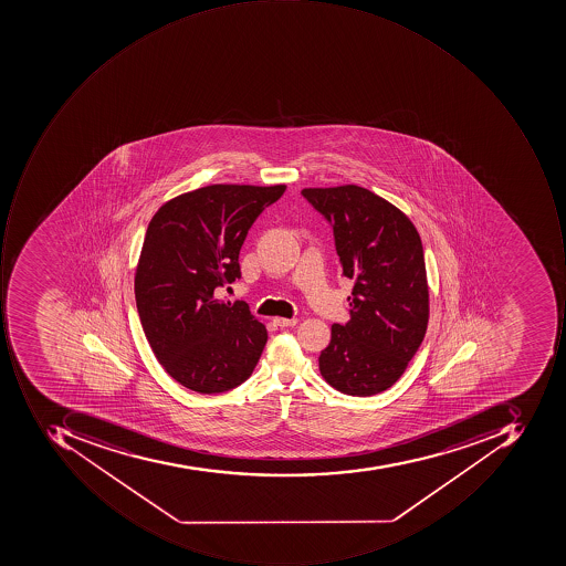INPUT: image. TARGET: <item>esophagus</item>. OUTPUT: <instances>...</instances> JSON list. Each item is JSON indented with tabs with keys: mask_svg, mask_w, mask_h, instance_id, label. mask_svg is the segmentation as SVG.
<instances>
[{
	"mask_svg": "<svg viewBox=\"0 0 566 566\" xmlns=\"http://www.w3.org/2000/svg\"><path fill=\"white\" fill-rule=\"evenodd\" d=\"M274 323L281 328H287V326L296 325L297 318H274Z\"/></svg>",
	"mask_w": 566,
	"mask_h": 566,
	"instance_id": "obj_1",
	"label": "esophagus"
}]
</instances>
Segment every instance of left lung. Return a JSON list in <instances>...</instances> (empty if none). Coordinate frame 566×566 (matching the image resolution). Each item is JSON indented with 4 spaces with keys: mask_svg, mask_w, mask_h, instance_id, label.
<instances>
[{
    "mask_svg": "<svg viewBox=\"0 0 566 566\" xmlns=\"http://www.w3.org/2000/svg\"><path fill=\"white\" fill-rule=\"evenodd\" d=\"M301 196L332 226L342 275L354 281L350 319L332 326L319 373L345 395L386 391L417 354L429 323L420 237L403 212L357 185Z\"/></svg>",
    "mask_w": 566,
    "mask_h": 566,
    "instance_id": "8db88e82",
    "label": "left lung"
}]
</instances>
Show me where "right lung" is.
I'll use <instances>...</instances> for the list:
<instances>
[{"label":"right lung","instance_id":"right-lung-1","mask_svg":"<svg viewBox=\"0 0 566 566\" xmlns=\"http://www.w3.org/2000/svg\"><path fill=\"white\" fill-rule=\"evenodd\" d=\"M285 185H209L175 197L149 221L136 270L140 325L158 363L200 395L243 385L266 329L243 301L216 291L241 277V244ZM230 289V287H228Z\"/></svg>","mask_w":566,"mask_h":566}]
</instances>
